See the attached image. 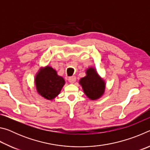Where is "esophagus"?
Segmentation results:
<instances>
[{
    "label": "esophagus",
    "instance_id": "esophagus-1",
    "mask_svg": "<svg viewBox=\"0 0 150 150\" xmlns=\"http://www.w3.org/2000/svg\"><path fill=\"white\" fill-rule=\"evenodd\" d=\"M68 81L69 82L71 83H74L76 81V77L75 76H73V77H69V79H68Z\"/></svg>",
    "mask_w": 150,
    "mask_h": 150
}]
</instances>
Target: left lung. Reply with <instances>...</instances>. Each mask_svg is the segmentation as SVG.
<instances>
[{
    "instance_id": "obj_1",
    "label": "left lung",
    "mask_w": 150,
    "mask_h": 150,
    "mask_svg": "<svg viewBox=\"0 0 150 150\" xmlns=\"http://www.w3.org/2000/svg\"><path fill=\"white\" fill-rule=\"evenodd\" d=\"M79 83L85 95L92 100L100 97L105 91V83L93 68L87 71V76L81 79Z\"/></svg>"
}]
</instances>
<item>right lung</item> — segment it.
I'll return each mask as SVG.
<instances>
[{"mask_svg":"<svg viewBox=\"0 0 150 150\" xmlns=\"http://www.w3.org/2000/svg\"><path fill=\"white\" fill-rule=\"evenodd\" d=\"M65 81L52 67H47L38 73L35 85L38 92L47 99L52 100L59 95Z\"/></svg>","mask_w":150,"mask_h":150,"instance_id":"right-lung-1","label":"right lung"}]
</instances>
